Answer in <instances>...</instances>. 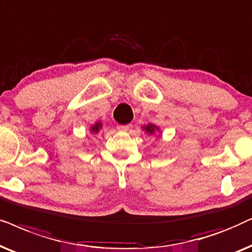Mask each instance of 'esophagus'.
I'll use <instances>...</instances> for the list:
<instances>
[{"label":"esophagus","mask_w":252,"mask_h":252,"mask_svg":"<svg viewBox=\"0 0 252 252\" xmlns=\"http://www.w3.org/2000/svg\"><path fill=\"white\" fill-rule=\"evenodd\" d=\"M132 128V124L131 123H128V124H122V126H120V129L123 130V131H129L130 129Z\"/></svg>","instance_id":"esophagus-1"}]
</instances>
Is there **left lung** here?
Segmentation results:
<instances>
[{
	"mask_svg": "<svg viewBox=\"0 0 252 252\" xmlns=\"http://www.w3.org/2000/svg\"><path fill=\"white\" fill-rule=\"evenodd\" d=\"M156 129H157V126H154L153 124H149V126H145V130H146L147 132H150V133H152Z\"/></svg>",
	"mask_w": 252,
	"mask_h": 252,
	"instance_id": "left-lung-1",
	"label": "left lung"
}]
</instances>
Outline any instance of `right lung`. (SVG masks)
Instances as JSON below:
<instances>
[{
    "mask_svg": "<svg viewBox=\"0 0 252 252\" xmlns=\"http://www.w3.org/2000/svg\"><path fill=\"white\" fill-rule=\"evenodd\" d=\"M100 128H101V123L98 122V123L94 124V126H92V131H93V132H98V130H99Z\"/></svg>",
    "mask_w": 252,
    "mask_h": 252,
    "instance_id": "right-lung-1",
    "label": "right lung"
}]
</instances>
